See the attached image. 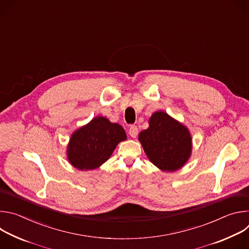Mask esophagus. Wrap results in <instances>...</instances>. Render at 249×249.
Wrapping results in <instances>:
<instances>
[{
  "label": "esophagus",
  "instance_id": "34e87169",
  "mask_svg": "<svg viewBox=\"0 0 249 249\" xmlns=\"http://www.w3.org/2000/svg\"><path fill=\"white\" fill-rule=\"evenodd\" d=\"M138 128H137V126H135V125H132L131 127H130V129H129V135L132 137V138H136L137 136H138Z\"/></svg>",
  "mask_w": 249,
  "mask_h": 249
}]
</instances>
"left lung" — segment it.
Listing matches in <instances>:
<instances>
[{
	"label": "left lung",
	"mask_w": 249,
	"mask_h": 249,
	"mask_svg": "<svg viewBox=\"0 0 249 249\" xmlns=\"http://www.w3.org/2000/svg\"><path fill=\"white\" fill-rule=\"evenodd\" d=\"M148 159L158 168L172 172L184 166L192 153V137L186 126L164 111H156L149 128L139 134Z\"/></svg>",
	"instance_id": "left-lung-1"
}]
</instances>
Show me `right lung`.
<instances>
[{"instance_id":"1","label":"right lung","mask_w":249,"mask_h":249,"mask_svg":"<svg viewBox=\"0 0 249 249\" xmlns=\"http://www.w3.org/2000/svg\"><path fill=\"white\" fill-rule=\"evenodd\" d=\"M127 139L123 127L96 116L71 135L67 159L79 170H91L107 160L116 146Z\"/></svg>"}]
</instances>
